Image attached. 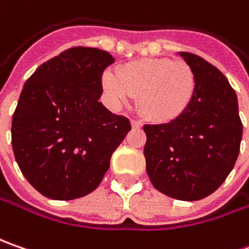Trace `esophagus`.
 I'll use <instances>...</instances> for the list:
<instances>
[{"label":"esophagus","instance_id":"esophagus-1","mask_svg":"<svg viewBox=\"0 0 249 249\" xmlns=\"http://www.w3.org/2000/svg\"><path fill=\"white\" fill-rule=\"evenodd\" d=\"M131 127H133V129H140V127H142V123H141L140 120L133 119L131 120Z\"/></svg>","mask_w":249,"mask_h":249}]
</instances>
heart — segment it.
I'll use <instances>...</instances> for the list:
<instances>
[{
	"mask_svg": "<svg viewBox=\"0 0 249 249\" xmlns=\"http://www.w3.org/2000/svg\"><path fill=\"white\" fill-rule=\"evenodd\" d=\"M102 87L113 104L139 94L140 112L154 122H172L190 107L196 92V76L184 62L167 58H144L102 76Z\"/></svg>",
	"mask_w": 249,
	"mask_h": 249,
	"instance_id": "heart-1",
	"label": "heart"
}]
</instances>
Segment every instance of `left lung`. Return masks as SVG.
<instances>
[{"label":"left lung","instance_id":"obj_1","mask_svg":"<svg viewBox=\"0 0 249 249\" xmlns=\"http://www.w3.org/2000/svg\"><path fill=\"white\" fill-rule=\"evenodd\" d=\"M178 55L196 76L194 97L180 118L144 126V157L158 191L180 201H198L222 186L234 167L243 123L235 91L225 74L198 55Z\"/></svg>","mask_w":249,"mask_h":249}]
</instances>
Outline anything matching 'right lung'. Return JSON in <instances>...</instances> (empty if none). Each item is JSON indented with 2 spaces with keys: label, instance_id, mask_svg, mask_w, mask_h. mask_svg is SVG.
Returning a JSON list of instances; mask_svg holds the SVG:
<instances>
[{
  "label": "right lung",
  "instance_id": "obj_1",
  "mask_svg": "<svg viewBox=\"0 0 249 249\" xmlns=\"http://www.w3.org/2000/svg\"><path fill=\"white\" fill-rule=\"evenodd\" d=\"M107 51L73 47L40 65L24 83L12 118V148L26 180L44 196L69 201L90 194L131 130L100 97Z\"/></svg>",
  "mask_w": 249,
  "mask_h": 249
}]
</instances>
